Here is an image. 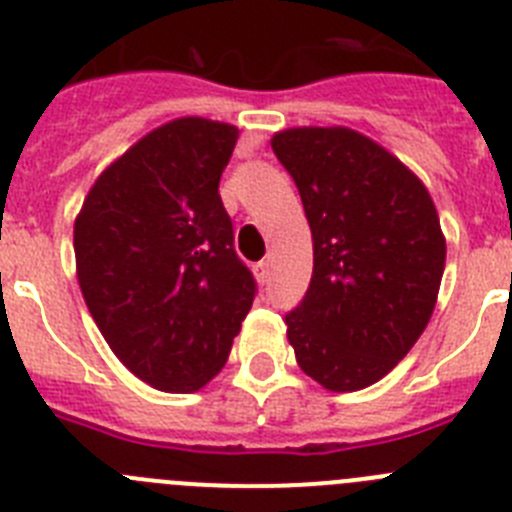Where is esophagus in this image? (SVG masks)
<instances>
[{"instance_id":"obj_1","label":"esophagus","mask_w":512,"mask_h":512,"mask_svg":"<svg viewBox=\"0 0 512 512\" xmlns=\"http://www.w3.org/2000/svg\"><path fill=\"white\" fill-rule=\"evenodd\" d=\"M253 271H256V279H259L261 284H269L271 282V266H269V261H259V264L253 266Z\"/></svg>"}]
</instances>
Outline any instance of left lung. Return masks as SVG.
I'll return each mask as SVG.
<instances>
[{
  "mask_svg": "<svg viewBox=\"0 0 512 512\" xmlns=\"http://www.w3.org/2000/svg\"><path fill=\"white\" fill-rule=\"evenodd\" d=\"M271 148L312 233V279L284 318L287 338L325 390H364L405 359L433 315L446 266L436 205L400 158L351 128H289Z\"/></svg>",
  "mask_w": 512,
  "mask_h": 512,
  "instance_id": "obj_1",
  "label": "left lung"
}]
</instances>
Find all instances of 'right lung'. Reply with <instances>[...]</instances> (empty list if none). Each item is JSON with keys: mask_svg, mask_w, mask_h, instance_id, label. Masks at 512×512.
I'll return each mask as SVG.
<instances>
[{"mask_svg": "<svg viewBox=\"0 0 512 512\" xmlns=\"http://www.w3.org/2000/svg\"><path fill=\"white\" fill-rule=\"evenodd\" d=\"M235 140L228 122H166L97 176L76 215V277L94 323L161 392H197L223 369L256 295L217 192Z\"/></svg>", "mask_w": 512, "mask_h": 512, "instance_id": "add662e5", "label": "right lung"}]
</instances>
